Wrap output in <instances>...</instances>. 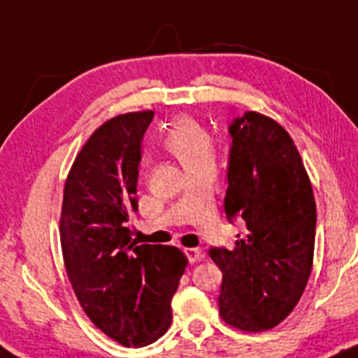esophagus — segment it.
<instances>
[{"label": "esophagus", "instance_id": "34e87169", "mask_svg": "<svg viewBox=\"0 0 358 358\" xmlns=\"http://www.w3.org/2000/svg\"><path fill=\"white\" fill-rule=\"evenodd\" d=\"M186 255H187V259H189L191 264L199 262V260H203V257H204V254L199 250V248H186Z\"/></svg>", "mask_w": 358, "mask_h": 358}]
</instances>
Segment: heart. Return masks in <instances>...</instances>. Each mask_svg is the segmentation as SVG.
I'll use <instances>...</instances> for the list:
<instances>
[{
    "instance_id": "heart-1",
    "label": "heart",
    "mask_w": 358,
    "mask_h": 358,
    "mask_svg": "<svg viewBox=\"0 0 358 358\" xmlns=\"http://www.w3.org/2000/svg\"><path fill=\"white\" fill-rule=\"evenodd\" d=\"M162 145L182 162L187 172L215 166V142L210 131L191 115H180L169 123L162 134Z\"/></svg>"
}]
</instances>
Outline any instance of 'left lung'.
I'll list each match as a JSON object with an SVG mask.
<instances>
[{
    "instance_id": "1",
    "label": "left lung",
    "mask_w": 358,
    "mask_h": 358,
    "mask_svg": "<svg viewBox=\"0 0 358 358\" xmlns=\"http://www.w3.org/2000/svg\"><path fill=\"white\" fill-rule=\"evenodd\" d=\"M224 213L242 218L231 250L211 248L223 272L220 316L247 333L277 327L299 303L311 275L316 235L313 186L294 140L271 116L233 120Z\"/></svg>"
}]
</instances>
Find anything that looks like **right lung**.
Listing matches in <instances>:
<instances>
[{"mask_svg":"<svg viewBox=\"0 0 358 358\" xmlns=\"http://www.w3.org/2000/svg\"><path fill=\"white\" fill-rule=\"evenodd\" d=\"M154 111L104 122L76 155L64 184L60 247L83 311L123 347H145L171 327V299L187 266L178 247L136 245L140 142Z\"/></svg>","mask_w":358,"mask_h":358,"instance_id":"1","label":"right lung"}]
</instances>
